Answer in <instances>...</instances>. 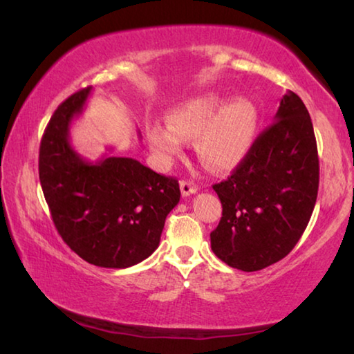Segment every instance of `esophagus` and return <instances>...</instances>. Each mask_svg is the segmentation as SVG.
I'll return each mask as SVG.
<instances>
[{
    "label": "esophagus",
    "mask_w": 354,
    "mask_h": 354,
    "mask_svg": "<svg viewBox=\"0 0 354 354\" xmlns=\"http://www.w3.org/2000/svg\"><path fill=\"white\" fill-rule=\"evenodd\" d=\"M179 187H181V192H183L184 196H190V195H194V194H196V192H198L196 184H194L192 181H184V179L181 183H179Z\"/></svg>",
    "instance_id": "34e87169"
}]
</instances>
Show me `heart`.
I'll use <instances>...</instances> for the list:
<instances>
[{
	"label": "heart",
	"mask_w": 354,
	"mask_h": 354,
	"mask_svg": "<svg viewBox=\"0 0 354 354\" xmlns=\"http://www.w3.org/2000/svg\"><path fill=\"white\" fill-rule=\"evenodd\" d=\"M167 120L147 123L148 142L160 158L170 162L184 151V140L195 139L200 162L212 171H225L241 162L253 145L257 109L248 98L225 103L220 93L206 92L173 107Z\"/></svg>",
	"instance_id": "1"
}]
</instances>
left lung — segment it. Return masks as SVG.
Wrapping results in <instances>:
<instances>
[{
    "mask_svg": "<svg viewBox=\"0 0 354 354\" xmlns=\"http://www.w3.org/2000/svg\"><path fill=\"white\" fill-rule=\"evenodd\" d=\"M273 122L234 173L212 185L223 212L211 232V248L242 272L262 270L290 253L319 192L314 127L301 98L287 92Z\"/></svg>",
    "mask_w": 354,
    "mask_h": 354,
    "instance_id": "8db88e82",
    "label": "left lung"
}]
</instances>
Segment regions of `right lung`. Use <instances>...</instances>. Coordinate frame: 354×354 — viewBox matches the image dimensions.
<instances>
[{"mask_svg":"<svg viewBox=\"0 0 354 354\" xmlns=\"http://www.w3.org/2000/svg\"><path fill=\"white\" fill-rule=\"evenodd\" d=\"M92 87L57 107L40 142L39 178L64 242L93 266L127 268L159 247L167 215L181 192L133 158L103 156L91 162L70 143L71 122L82 113Z\"/></svg>","mask_w":354,"mask_h":354,"instance_id":"add662e5","label":"right lung"}]
</instances>
